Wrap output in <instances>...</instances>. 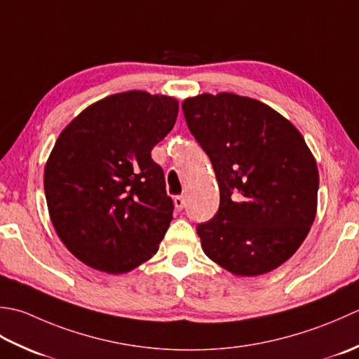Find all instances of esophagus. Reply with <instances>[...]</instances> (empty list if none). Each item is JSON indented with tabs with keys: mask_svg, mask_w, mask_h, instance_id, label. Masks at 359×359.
Wrapping results in <instances>:
<instances>
[{
	"mask_svg": "<svg viewBox=\"0 0 359 359\" xmlns=\"http://www.w3.org/2000/svg\"><path fill=\"white\" fill-rule=\"evenodd\" d=\"M173 203H175V208L181 210V209H184V206H186V198L182 195H177L173 198Z\"/></svg>",
	"mask_w": 359,
	"mask_h": 359,
	"instance_id": "esophagus-1",
	"label": "esophagus"
}]
</instances>
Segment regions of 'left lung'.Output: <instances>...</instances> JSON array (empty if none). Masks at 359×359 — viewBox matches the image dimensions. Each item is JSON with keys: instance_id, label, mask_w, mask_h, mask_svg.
I'll use <instances>...</instances> for the list:
<instances>
[{"instance_id": "8db88e82", "label": "left lung", "mask_w": 359, "mask_h": 359, "mask_svg": "<svg viewBox=\"0 0 359 359\" xmlns=\"http://www.w3.org/2000/svg\"><path fill=\"white\" fill-rule=\"evenodd\" d=\"M182 113L220 187L218 212L196 226L204 254L236 276L273 271L316 217L319 173L302 135L271 107L232 93L189 97Z\"/></svg>"}]
</instances>
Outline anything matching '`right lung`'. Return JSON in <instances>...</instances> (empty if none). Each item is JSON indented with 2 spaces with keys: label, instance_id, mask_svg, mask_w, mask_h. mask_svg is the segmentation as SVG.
Instances as JSON below:
<instances>
[{
  "label": "right lung",
  "instance_id": "right-lung-1",
  "mask_svg": "<svg viewBox=\"0 0 359 359\" xmlns=\"http://www.w3.org/2000/svg\"><path fill=\"white\" fill-rule=\"evenodd\" d=\"M177 116V99L127 91L85 108L58 136L45 167L49 217L85 265L122 274L156 254L175 206L150 153Z\"/></svg>",
  "mask_w": 359,
  "mask_h": 359
}]
</instances>
